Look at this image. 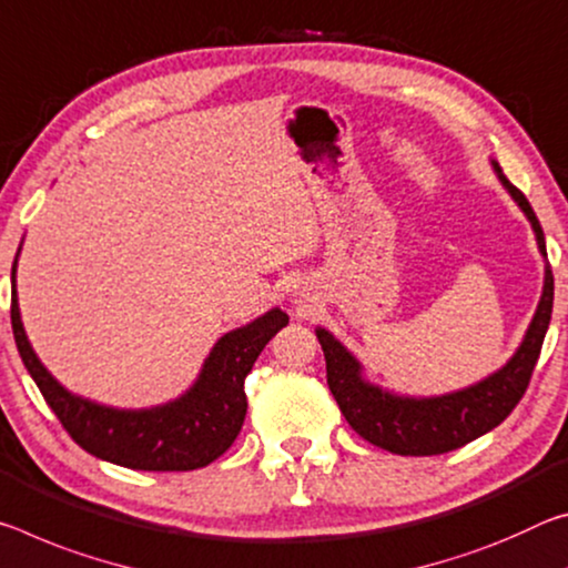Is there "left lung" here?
<instances>
[{"mask_svg": "<svg viewBox=\"0 0 568 568\" xmlns=\"http://www.w3.org/2000/svg\"><path fill=\"white\" fill-rule=\"evenodd\" d=\"M494 169L520 211L531 221L538 248L546 256L544 229L536 219L531 203L506 179L496 161ZM551 306L554 274L551 266H546L544 294L534 314V322L524 342H520V347L516 349V355L506 362V367L480 379L478 385L458 389V393L420 399L389 395L365 383L359 362L327 329H317L324 362H327V385L345 420L352 425V430L362 435L367 443L377 445V448L395 455H440L458 450L466 443L494 430L520 403L528 383H531L538 355H541L548 322H551Z\"/></svg>", "mask_w": 568, "mask_h": 568, "instance_id": "obj_1", "label": "left lung"}]
</instances>
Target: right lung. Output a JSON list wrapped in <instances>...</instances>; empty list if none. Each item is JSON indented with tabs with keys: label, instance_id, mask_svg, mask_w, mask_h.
Listing matches in <instances>:
<instances>
[{
	"label": "right lung",
	"instance_id": "right-lung-1",
	"mask_svg": "<svg viewBox=\"0 0 568 568\" xmlns=\"http://www.w3.org/2000/svg\"><path fill=\"white\" fill-rule=\"evenodd\" d=\"M17 258L12 264L14 290ZM290 324L282 310L266 312L216 342L189 393L151 410H115L78 397L54 379L27 339L17 292L12 332L27 372L70 438L100 460L133 470H196L231 448L246 417L244 379L274 334Z\"/></svg>",
	"mask_w": 568,
	"mask_h": 568
}]
</instances>
